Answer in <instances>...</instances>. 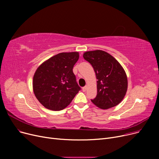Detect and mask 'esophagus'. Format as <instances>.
Instances as JSON below:
<instances>
[{
	"instance_id": "obj_1",
	"label": "esophagus",
	"mask_w": 159,
	"mask_h": 159,
	"mask_svg": "<svg viewBox=\"0 0 159 159\" xmlns=\"http://www.w3.org/2000/svg\"><path fill=\"white\" fill-rule=\"evenodd\" d=\"M86 89H87V86H86L82 88V91H86Z\"/></svg>"
}]
</instances>
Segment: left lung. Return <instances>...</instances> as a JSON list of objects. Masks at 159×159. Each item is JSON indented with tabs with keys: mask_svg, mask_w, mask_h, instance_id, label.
Instances as JSON below:
<instances>
[{
	"mask_svg": "<svg viewBox=\"0 0 159 159\" xmlns=\"http://www.w3.org/2000/svg\"><path fill=\"white\" fill-rule=\"evenodd\" d=\"M83 57L93 66L98 80L97 95L91 102L102 110L118 105L128 88L127 76L122 66L102 50L86 52Z\"/></svg>",
	"mask_w": 159,
	"mask_h": 159,
	"instance_id": "obj_1",
	"label": "left lung"
}]
</instances>
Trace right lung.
Segmentation results:
<instances>
[{"mask_svg": "<svg viewBox=\"0 0 159 159\" xmlns=\"http://www.w3.org/2000/svg\"><path fill=\"white\" fill-rule=\"evenodd\" d=\"M79 58L78 52L61 53L37 68L33 76V88L38 101L45 107L62 110L80 90L73 72Z\"/></svg>", "mask_w": 159, "mask_h": 159, "instance_id": "add662e5", "label": "right lung"}]
</instances>
